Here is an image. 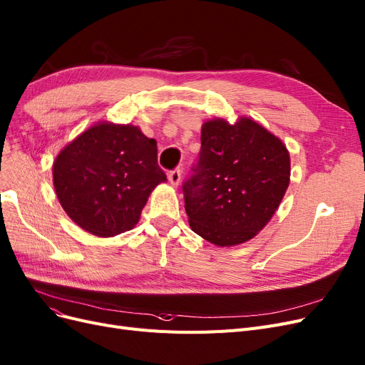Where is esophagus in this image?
Listing matches in <instances>:
<instances>
[{
  "label": "esophagus",
  "mask_w": 365,
  "mask_h": 365,
  "mask_svg": "<svg viewBox=\"0 0 365 365\" xmlns=\"http://www.w3.org/2000/svg\"><path fill=\"white\" fill-rule=\"evenodd\" d=\"M180 179H182V171L180 170H174L168 174V180L173 186H179Z\"/></svg>",
  "instance_id": "esophagus-1"
}]
</instances>
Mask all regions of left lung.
Listing matches in <instances>:
<instances>
[{
    "label": "left lung",
    "mask_w": 365,
    "mask_h": 365,
    "mask_svg": "<svg viewBox=\"0 0 365 365\" xmlns=\"http://www.w3.org/2000/svg\"><path fill=\"white\" fill-rule=\"evenodd\" d=\"M290 183L286 144L250 117L201 126V150L183 183L192 232L217 247L252 239L271 221Z\"/></svg>",
    "instance_id": "obj_1"
}]
</instances>
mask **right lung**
<instances>
[{
	"label": "right lung",
	"instance_id": "1",
	"mask_svg": "<svg viewBox=\"0 0 365 365\" xmlns=\"http://www.w3.org/2000/svg\"><path fill=\"white\" fill-rule=\"evenodd\" d=\"M52 178L67 217L98 237L132 230L148 195L167 182L156 141L138 126L110 121L90 126L64 145Z\"/></svg>",
	"mask_w": 365,
	"mask_h": 365
}]
</instances>
